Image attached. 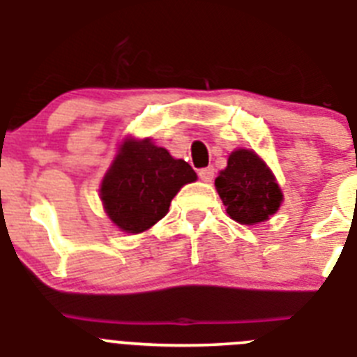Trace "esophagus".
<instances>
[{
	"mask_svg": "<svg viewBox=\"0 0 357 357\" xmlns=\"http://www.w3.org/2000/svg\"><path fill=\"white\" fill-rule=\"evenodd\" d=\"M199 178L203 179V181H212L213 179V174H215V169L213 167H204V169H199Z\"/></svg>",
	"mask_w": 357,
	"mask_h": 357,
	"instance_id": "esophagus-1",
	"label": "esophagus"
}]
</instances>
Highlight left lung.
Instances as JSON below:
<instances>
[{"label":"left lung","mask_w":357,"mask_h":357,"mask_svg":"<svg viewBox=\"0 0 357 357\" xmlns=\"http://www.w3.org/2000/svg\"><path fill=\"white\" fill-rule=\"evenodd\" d=\"M215 188L228 215L241 225H257L277 212L282 192L271 170L253 151L238 149L215 178Z\"/></svg>","instance_id":"obj_1"}]
</instances>
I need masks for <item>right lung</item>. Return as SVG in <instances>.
Listing matches in <instances>:
<instances>
[{"mask_svg":"<svg viewBox=\"0 0 357 357\" xmlns=\"http://www.w3.org/2000/svg\"><path fill=\"white\" fill-rule=\"evenodd\" d=\"M196 172L185 160L151 140H127L120 147L100 187V197L111 221L127 234H140L169 212L170 201Z\"/></svg>","mask_w":357,"mask_h":357,"instance_id":"right-lung-1","label":"right lung"}]
</instances>
